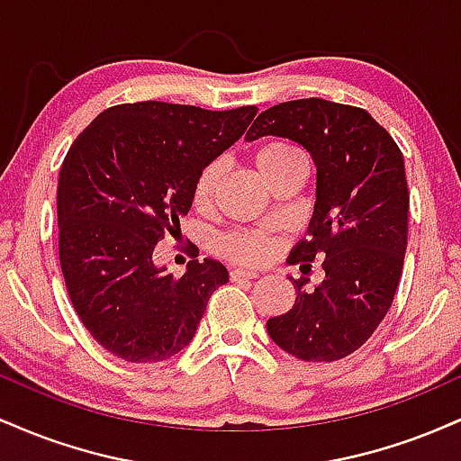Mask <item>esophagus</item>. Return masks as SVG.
I'll return each mask as SVG.
<instances>
[{
    "label": "esophagus",
    "instance_id": "esophagus-1",
    "mask_svg": "<svg viewBox=\"0 0 461 461\" xmlns=\"http://www.w3.org/2000/svg\"><path fill=\"white\" fill-rule=\"evenodd\" d=\"M230 277L238 282V279H256L258 273L256 271H249V268H234V271L230 273Z\"/></svg>",
    "mask_w": 461,
    "mask_h": 461
}]
</instances>
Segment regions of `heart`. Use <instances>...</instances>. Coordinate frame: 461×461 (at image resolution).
Returning a JSON list of instances; mask_svg holds the SVG:
<instances>
[{
  "label": "heart",
  "mask_w": 461,
  "mask_h": 461,
  "mask_svg": "<svg viewBox=\"0 0 461 461\" xmlns=\"http://www.w3.org/2000/svg\"><path fill=\"white\" fill-rule=\"evenodd\" d=\"M299 162H305L303 151L293 142L282 139L262 142L256 151V167L260 168L267 182H271L275 176H279L285 168L294 167ZM221 177H223L221 162L208 164L201 171L197 184H194V205L197 208H208L212 203ZM219 249L225 256L234 258L238 262L262 264L273 256L275 240L271 236L262 234V231H231V234L221 238Z\"/></svg>",
  "instance_id": "heart-1"
}]
</instances>
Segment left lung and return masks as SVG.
<instances>
[{"label": "left lung", "instance_id": "8db88e82", "mask_svg": "<svg viewBox=\"0 0 461 461\" xmlns=\"http://www.w3.org/2000/svg\"><path fill=\"white\" fill-rule=\"evenodd\" d=\"M282 136L305 147L316 167V203L288 264L322 260L321 284L288 277L294 305L267 321L277 347L305 362L357 351L393 305L407 247L405 164L393 136L366 110L310 97L253 121L245 140Z\"/></svg>", "mask_w": 461, "mask_h": 461}]
</instances>
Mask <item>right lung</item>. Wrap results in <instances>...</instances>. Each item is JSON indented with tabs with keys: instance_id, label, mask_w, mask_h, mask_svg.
Returning <instances> with one entry per match:
<instances>
[{
	"instance_id": "add662e5",
	"label": "right lung",
	"mask_w": 461,
	"mask_h": 461,
	"mask_svg": "<svg viewBox=\"0 0 461 461\" xmlns=\"http://www.w3.org/2000/svg\"><path fill=\"white\" fill-rule=\"evenodd\" d=\"M256 113L123 104L104 110L71 145L58 182V253L73 308L105 351L147 364L190 345L230 275L205 258L176 279L153 262V249L164 231L179 230L201 171Z\"/></svg>"
}]
</instances>
